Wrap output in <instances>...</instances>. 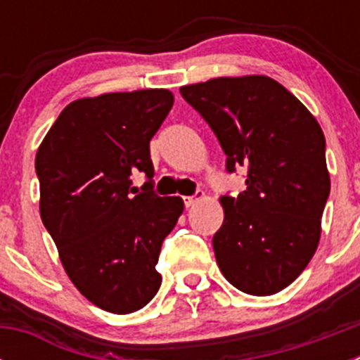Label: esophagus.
<instances>
[{"mask_svg":"<svg viewBox=\"0 0 360 360\" xmlns=\"http://www.w3.org/2000/svg\"><path fill=\"white\" fill-rule=\"evenodd\" d=\"M203 198V191L198 189L193 196H184V203H186V207H193L196 202H200V200Z\"/></svg>","mask_w":360,"mask_h":360,"instance_id":"esophagus-1","label":"esophagus"}]
</instances>
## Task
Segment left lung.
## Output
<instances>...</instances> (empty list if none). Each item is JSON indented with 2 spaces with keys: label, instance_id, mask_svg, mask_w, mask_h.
<instances>
[{
  "label": "left lung",
  "instance_id": "obj_1",
  "mask_svg": "<svg viewBox=\"0 0 360 360\" xmlns=\"http://www.w3.org/2000/svg\"><path fill=\"white\" fill-rule=\"evenodd\" d=\"M180 94L214 131L229 173L247 167V189L219 198L225 216L212 238L219 270L245 294L287 288L319 245L330 195L323 129L266 75L211 79Z\"/></svg>",
  "mask_w": 360,
  "mask_h": 360
}]
</instances>
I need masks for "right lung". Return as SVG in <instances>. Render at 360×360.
I'll return each instance as SVG.
<instances>
[{
	"instance_id": "obj_1",
	"label": "right lung",
	"mask_w": 360,
	"mask_h": 360,
	"mask_svg": "<svg viewBox=\"0 0 360 360\" xmlns=\"http://www.w3.org/2000/svg\"><path fill=\"white\" fill-rule=\"evenodd\" d=\"M173 103L169 90L79 98L37 149L41 219L73 285L111 314H131L155 297L162 241L184 211L180 196L155 195L149 157ZM136 172L148 176L139 195Z\"/></svg>"
}]
</instances>
